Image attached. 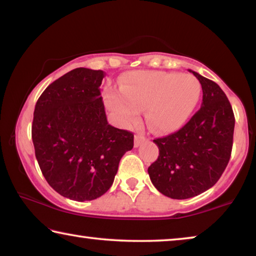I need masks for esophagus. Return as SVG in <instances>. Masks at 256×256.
<instances>
[{"label": "esophagus", "mask_w": 256, "mask_h": 256, "mask_svg": "<svg viewBox=\"0 0 256 256\" xmlns=\"http://www.w3.org/2000/svg\"><path fill=\"white\" fill-rule=\"evenodd\" d=\"M144 141H146V138L144 136L136 134V136H134V146H138L142 144V142H144Z\"/></svg>", "instance_id": "obj_1"}]
</instances>
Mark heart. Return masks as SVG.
Segmentation results:
<instances>
[{"mask_svg": "<svg viewBox=\"0 0 256 256\" xmlns=\"http://www.w3.org/2000/svg\"><path fill=\"white\" fill-rule=\"evenodd\" d=\"M201 97L196 78L175 72L134 71L120 82V92L108 89L105 100L123 123L138 118L146 108V120L157 132L168 133L188 122Z\"/></svg>", "mask_w": 256, "mask_h": 256, "instance_id": "1", "label": "heart"}]
</instances>
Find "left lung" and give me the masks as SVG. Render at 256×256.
I'll return each instance as SVG.
<instances>
[{
  "instance_id": "1",
  "label": "left lung",
  "mask_w": 256,
  "mask_h": 256,
  "mask_svg": "<svg viewBox=\"0 0 256 256\" xmlns=\"http://www.w3.org/2000/svg\"><path fill=\"white\" fill-rule=\"evenodd\" d=\"M200 81L201 108L183 128L154 138L159 156L150 164V180L160 193L176 200L212 188L226 170L232 149L235 116L222 88L190 70Z\"/></svg>"
}]
</instances>
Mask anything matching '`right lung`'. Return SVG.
<instances>
[{
	"label": "right lung",
	"instance_id": "add662e5",
	"mask_svg": "<svg viewBox=\"0 0 256 256\" xmlns=\"http://www.w3.org/2000/svg\"><path fill=\"white\" fill-rule=\"evenodd\" d=\"M102 70L78 68L50 84L34 112L32 138L38 164L52 188L84 202L105 194L133 133L108 124L99 86Z\"/></svg>",
	"mask_w": 256,
	"mask_h": 256
}]
</instances>
